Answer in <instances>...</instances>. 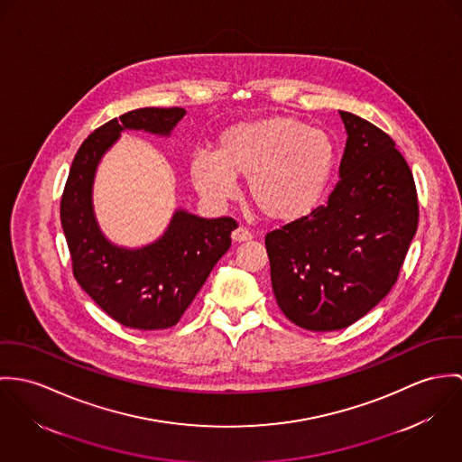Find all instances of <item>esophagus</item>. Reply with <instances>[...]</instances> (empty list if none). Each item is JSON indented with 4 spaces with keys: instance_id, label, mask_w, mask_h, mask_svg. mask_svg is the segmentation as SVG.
<instances>
[{
    "instance_id": "esophagus-1",
    "label": "esophagus",
    "mask_w": 462,
    "mask_h": 462,
    "mask_svg": "<svg viewBox=\"0 0 462 462\" xmlns=\"http://www.w3.org/2000/svg\"><path fill=\"white\" fill-rule=\"evenodd\" d=\"M232 239H234V243H246V241H252L254 236H252V232L248 228L239 226V228H236L232 232Z\"/></svg>"
}]
</instances>
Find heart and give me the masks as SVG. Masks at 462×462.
<instances>
[{
	"label": "heart",
	"instance_id": "1",
	"mask_svg": "<svg viewBox=\"0 0 462 462\" xmlns=\"http://www.w3.org/2000/svg\"><path fill=\"white\" fill-rule=\"evenodd\" d=\"M337 170V145L322 131L292 116H267L225 129L216 151L191 159V180L210 204L239 193L237 177L269 219L294 223L322 204Z\"/></svg>",
	"mask_w": 462,
	"mask_h": 462
}]
</instances>
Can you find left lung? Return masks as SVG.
<instances>
[{
  "label": "left lung",
  "mask_w": 462,
  "mask_h": 462,
  "mask_svg": "<svg viewBox=\"0 0 462 462\" xmlns=\"http://www.w3.org/2000/svg\"><path fill=\"white\" fill-rule=\"evenodd\" d=\"M340 118L347 142L326 204L265 236L276 303L310 331L344 329L375 307L418 226L412 173L395 142L355 113Z\"/></svg>",
  "instance_id": "1"
}]
</instances>
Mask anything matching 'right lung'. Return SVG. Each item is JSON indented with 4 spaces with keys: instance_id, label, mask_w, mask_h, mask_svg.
I'll use <instances>...</instances> for the list:
<instances>
[{
    "instance_id": "right-lung-1",
    "label": "right lung",
    "mask_w": 462,
    "mask_h": 462,
    "mask_svg": "<svg viewBox=\"0 0 462 462\" xmlns=\"http://www.w3.org/2000/svg\"><path fill=\"white\" fill-rule=\"evenodd\" d=\"M184 107H140L96 129L79 147L63 189L60 217L81 289L122 326L164 329L179 322L217 260L232 245V217L207 219L177 208L162 232L142 248L111 243L94 210V180L104 154L124 131L168 138Z\"/></svg>"
}]
</instances>
